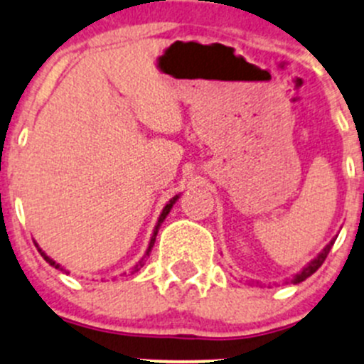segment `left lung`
Segmentation results:
<instances>
[{
    "instance_id": "1",
    "label": "left lung",
    "mask_w": 364,
    "mask_h": 364,
    "mask_svg": "<svg viewBox=\"0 0 364 364\" xmlns=\"http://www.w3.org/2000/svg\"><path fill=\"white\" fill-rule=\"evenodd\" d=\"M335 241H336V237H333V240L329 241V243L326 245L324 248H322L321 253H318V255L315 257V259H311L310 262H308L306 266H304L303 269L299 271V273L294 274V277L291 278V284H294V285H296V284H301V282L306 280L308 277H311V274H314L315 271H317L318 267L322 266V262H324V260H326V257H328V253H329V250H331L333 245H335Z\"/></svg>"
}]
</instances>
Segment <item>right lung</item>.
Segmentation results:
<instances>
[{
    "label": "right lung",
    "mask_w": 364,
    "mask_h": 364,
    "mask_svg": "<svg viewBox=\"0 0 364 364\" xmlns=\"http://www.w3.org/2000/svg\"><path fill=\"white\" fill-rule=\"evenodd\" d=\"M178 199H179V193H178V196H174V197H172V199H171V200H168V203H167V204H165V208H164V209H161V213H160V216H159V222H156L155 229H153V236H151V240H149V245H148V250H146V253H144V257H142V259H141V260H139V262H137V264H135V266H134V267H132V274H134V273H137V271H139V269H141V267H142V266H144V259H146V257H148V255H149V252H151L153 245H155V240H156V234H159V229H160V225H161V223H164V220H165V218H167V215H168V213H171L172 205H174V204H176V200H178ZM35 247H36V248H38L40 255H42V257H43V259H46V262H49V264H50V266H53V267H56V269H60V271H63V273H68V271H67V269H63V267H61V266H60V264H58V262H56V260H53V259H50V257H49V255H47V253H46V252H43V250H42V248H40V247H38V245H36V243H35ZM123 274H127V273H123Z\"/></svg>",
    "instance_id": "obj_1"
}]
</instances>
